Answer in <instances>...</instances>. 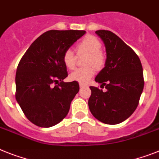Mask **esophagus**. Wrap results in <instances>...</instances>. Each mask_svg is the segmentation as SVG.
Instances as JSON below:
<instances>
[{
  "instance_id": "obj_1",
  "label": "esophagus",
  "mask_w": 159,
  "mask_h": 159,
  "mask_svg": "<svg viewBox=\"0 0 159 159\" xmlns=\"http://www.w3.org/2000/svg\"><path fill=\"white\" fill-rule=\"evenodd\" d=\"M79 86L80 88H83V87H85V86H87V85H85V84L84 83H79Z\"/></svg>"
}]
</instances>
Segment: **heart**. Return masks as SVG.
I'll list each match as a JSON object with an SVG mask.
<instances>
[{"mask_svg":"<svg viewBox=\"0 0 159 159\" xmlns=\"http://www.w3.org/2000/svg\"><path fill=\"white\" fill-rule=\"evenodd\" d=\"M102 43L94 36L87 35L80 41L77 45L78 54H87L85 59V67L78 68L70 74L72 81H78L80 83H86L95 74V69L100 70L104 66L106 57L101 51ZM77 57L71 49H66L63 53L62 61L66 68L72 70L76 65Z\"/></svg>","mask_w":159,"mask_h":159,"instance_id":"1","label":"heart"}]
</instances>
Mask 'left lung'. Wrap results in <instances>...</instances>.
Segmentation results:
<instances>
[{
  "instance_id": "obj_1",
  "label": "left lung",
  "mask_w": 159,
  "mask_h": 159,
  "mask_svg": "<svg viewBox=\"0 0 159 159\" xmlns=\"http://www.w3.org/2000/svg\"><path fill=\"white\" fill-rule=\"evenodd\" d=\"M95 34L106 47L105 67L95 78L101 88L90 86L88 105L91 114L103 123L115 125L127 119L139 105L143 87L142 63L134 51L109 30Z\"/></svg>"
}]
</instances>
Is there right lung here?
Masks as SVG:
<instances>
[{"instance_id": "right-lung-1", "label": "right lung", "mask_w": 159, "mask_h": 159, "mask_svg": "<svg viewBox=\"0 0 159 159\" xmlns=\"http://www.w3.org/2000/svg\"><path fill=\"white\" fill-rule=\"evenodd\" d=\"M84 30H49L32 43L16 73V99L26 118L40 127H51L68 114L70 103L79 91L68 76L62 56ZM60 82L59 83V81ZM53 83L58 85L53 87Z\"/></svg>"}]
</instances>
